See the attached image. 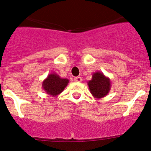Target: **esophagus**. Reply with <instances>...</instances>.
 I'll return each mask as SVG.
<instances>
[{
  "instance_id": "1",
  "label": "esophagus",
  "mask_w": 151,
  "mask_h": 151,
  "mask_svg": "<svg viewBox=\"0 0 151 151\" xmlns=\"http://www.w3.org/2000/svg\"><path fill=\"white\" fill-rule=\"evenodd\" d=\"M74 82H82V77H74Z\"/></svg>"
}]
</instances>
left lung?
Masks as SVG:
<instances>
[{
	"mask_svg": "<svg viewBox=\"0 0 151 151\" xmlns=\"http://www.w3.org/2000/svg\"><path fill=\"white\" fill-rule=\"evenodd\" d=\"M87 84L91 94L94 98L97 99L105 97L111 88L110 78L100 72L93 73L92 79L87 82Z\"/></svg>",
	"mask_w": 151,
	"mask_h": 151,
	"instance_id": "left-lung-1",
	"label": "left lung"
}]
</instances>
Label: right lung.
Wrapping results in <instances>:
<instances>
[{
  "label": "right lung",
  "instance_id": "obj_1",
  "mask_svg": "<svg viewBox=\"0 0 151 151\" xmlns=\"http://www.w3.org/2000/svg\"><path fill=\"white\" fill-rule=\"evenodd\" d=\"M69 80L66 78H62L59 74L51 73L43 81L42 88L48 95L56 97L64 91Z\"/></svg>",
  "mask_w": 151,
  "mask_h": 151
}]
</instances>
